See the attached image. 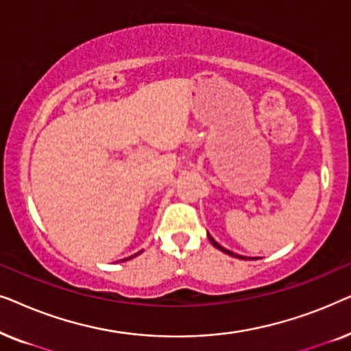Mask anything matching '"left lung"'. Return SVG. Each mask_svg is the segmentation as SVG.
Segmentation results:
<instances>
[{"instance_id": "8db88e82", "label": "left lung", "mask_w": 351, "mask_h": 351, "mask_svg": "<svg viewBox=\"0 0 351 351\" xmlns=\"http://www.w3.org/2000/svg\"><path fill=\"white\" fill-rule=\"evenodd\" d=\"M208 238H209V241H210V243H213V246H215V247H217V249H220V251H222V252H225V254H228V256H232V257L244 258V257H241V256H238V254H234V252H232V251H228V249H225V247H222V246H220V244H219L217 241H215V239H214L213 237H210V234H208Z\"/></svg>"}]
</instances>
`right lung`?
Returning <instances> with one entry per match:
<instances>
[{"instance_id": "obj_1", "label": "right lung", "mask_w": 351, "mask_h": 351, "mask_svg": "<svg viewBox=\"0 0 351 351\" xmlns=\"http://www.w3.org/2000/svg\"><path fill=\"white\" fill-rule=\"evenodd\" d=\"M142 252V251H141ZM141 252H138V254H141ZM136 256H137V254H136ZM131 257H134V256H131ZM131 257H128V258H131ZM128 258H123V261H128Z\"/></svg>"}]
</instances>
